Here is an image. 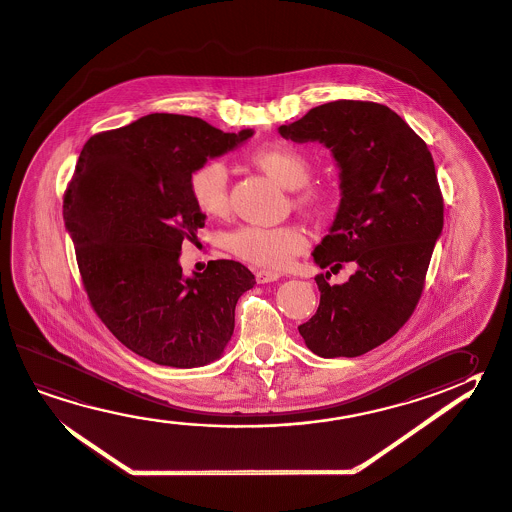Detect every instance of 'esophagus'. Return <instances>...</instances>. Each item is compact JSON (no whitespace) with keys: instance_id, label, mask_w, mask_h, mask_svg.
I'll return each instance as SVG.
<instances>
[{"instance_id":"34e87169","label":"esophagus","mask_w":512,"mask_h":512,"mask_svg":"<svg viewBox=\"0 0 512 512\" xmlns=\"http://www.w3.org/2000/svg\"><path fill=\"white\" fill-rule=\"evenodd\" d=\"M254 276H256V281L261 283V285H265V283H272V281H278L281 276H279L278 272H270V270H256L254 272Z\"/></svg>"}]
</instances>
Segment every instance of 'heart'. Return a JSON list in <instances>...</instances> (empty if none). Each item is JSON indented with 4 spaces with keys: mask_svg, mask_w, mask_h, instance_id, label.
Wrapping results in <instances>:
<instances>
[{
    "mask_svg": "<svg viewBox=\"0 0 512 512\" xmlns=\"http://www.w3.org/2000/svg\"><path fill=\"white\" fill-rule=\"evenodd\" d=\"M251 161L288 190H295L294 206L315 218L330 215L337 206V193L322 184H306L313 172L312 157L290 143L276 141L261 145ZM191 197L208 217L229 213V168L224 161H206L190 177ZM227 251L261 269L279 270L308 249V238L295 224L283 226H240L226 236Z\"/></svg>",
    "mask_w": 512,
    "mask_h": 512,
    "instance_id": "b5f03b06",
    "label": "heart"
}]
</instances>
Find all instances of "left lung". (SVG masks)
Here are the masks:
<instances>
[{
	"instance_id": "1",
	"label": "left lung",
	"mask_w": 512,
	"mask_h": 512,
	"mask_svg": "<svg viewBox=\"0 0 512 512\" xmlns=\"http://www.w3.org/2000/svg\"><path fill=\"white\" fill-rule=\"evenodd\" d=\"M279 134L330 148L342 199L313 260L333 274L356 267L344 285L315 276L321 303L299 333L322 358L364 355L398 333L423 294L444 220L434 159L401 116L362 100L313 107Z\"/></svg>"
}]
</instances>
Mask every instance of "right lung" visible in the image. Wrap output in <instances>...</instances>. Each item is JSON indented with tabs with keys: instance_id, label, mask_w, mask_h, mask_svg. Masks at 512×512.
Listing matches in <instances>:
<instances>
[{
	"instance_id": "obj_1",
	"label": "right lung",
	"mask_w": 512,
	"mask_h": 512,
	"mask_svg": "<svg viewBox=\"0 0 512 512\" xmlns=\"http://www.w3.org/2000/svg\"><path fill=\"white\" fill-rule=\"evenodd\" d=\"M252 134L156 113L98 132L80 152L62 215L82 285L114 337L154 364L190 369L220 358L236 303L256 283L238 261H209L193 278L179 265L182 242L206 220L191 197L193 170Z\"/></svg>"
}]
</instances>
